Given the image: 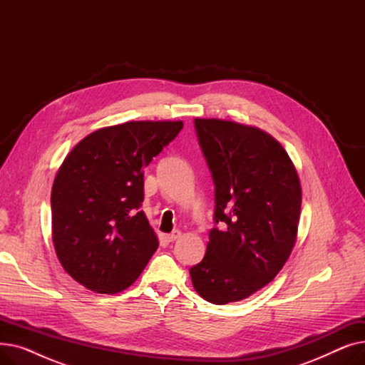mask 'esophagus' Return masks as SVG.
<instances>
[{
	"label": "esophagus",
	"mask_w": 365,
	"mask_h": 365,
	"mask_svg": "<svg viewBox=\"0 0 365 365\" xmlns=\"http://www.w3.org/2000/svg\"><path fill=\"white\" fill-rule=\"evenodd\" d=\"M179 237H180V231H173L171 234H167L164 238L167 242H173V241H176Z\"/></svg>",
	"instance_id": "obj_1"
}]
</instances>
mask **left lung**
Returning <instances> with one entry per match:
<instances>
[{"mask_svg": "<svg viewBox=\"0 0 365 365\" xmlns=\"http://www.w3.org/2000/svg\"><path fill=\"white\" fill-rule=\"evenodd\" d=\"M215 182V223L204 259L189 269L210 303L240 302L269 284L297 237L302 187L289 153L260 128L195 118Z\"/></svg>", "mask_w": 365, "mask_h": 365, "instance_id": "left-lung-1", "label": "left lung"}]
</instances>
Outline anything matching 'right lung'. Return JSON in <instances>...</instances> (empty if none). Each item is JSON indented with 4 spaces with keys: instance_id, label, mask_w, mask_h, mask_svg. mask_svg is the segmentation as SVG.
<instances>
[{
    "instance_id": "add662e5",
    "label": "right lung",
    "mask_w": 365,
    "mask_h": 365,
    "mask_svg": "<svg viewBox=\"0 0 365 365\" xmlns=\"http://www.w3.org/2000/svg\"><path fill=\"white\" fill-rule=\"evenodd\" d=\"M182 121H128L96 130L65 158L51 189V235L63 269L115 294L139 278L158 238L140 210L143 168Z\"/></svg>"
}]
</instances>
